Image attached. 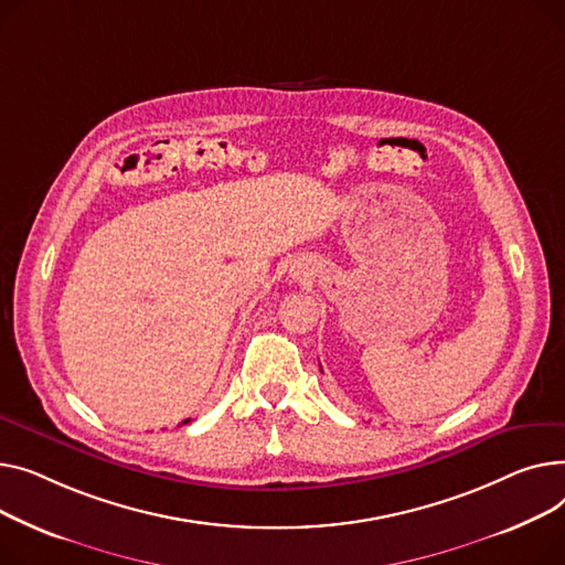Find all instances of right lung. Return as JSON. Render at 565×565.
Returning a JSON list of instances; mask_svg holds the SVG:
<instances>
[{
	"mask_svg": "<svg viewBox=\"0 0 565 565\" xmlns=\"http://www.w3.org/2000/svg\"><path fill=\"white\" fill-rule=\"evenodd\" d=\"M189 422H191V419H184V422H182V424H189Z\"/></svg>",
	"mask_w": 565,
	"mask_h": 565,
	"instance_id": "1",
	"label": "right lung"
}]
</instances>
